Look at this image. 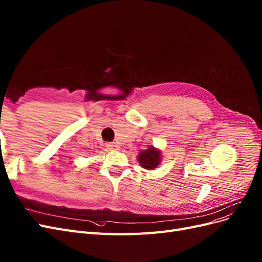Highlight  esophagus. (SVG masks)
I'll return each mask as SVG.
<instances>
[{"mask_svg":"<svg viewBox=\"0 0 262 262\" xmlns=\"http://www.w3.org/2000/svg\"><path fill=\"white\" fill-rule=\"evenodd\" d=\"M106 148H107L108 150H111V151L120 150V146L117 145V143H115V142H107V143H106Z\"/></svg>","mask_w":262,"mask_h":262,"instance_id":"1","label":"esophagus"}]
</instances>
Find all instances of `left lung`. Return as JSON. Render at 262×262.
Returning a JSON list of instances; mask_svg holds the SVG:
<instances>
[{"instance_id":"1","label":"left lung","mask_w":262,"mask_h":262,"mask_svg":"<svg viewBox=\"0 0 262 262\" xmlns=\"http://www.w3.org/2000/svg\"><path fill=\"white\" fill-rule=\"evenodd\" d=\"M139 163L142 167L147 168V170H154L160 163L161 160V152L159 150L155 149L154 147H150L149 149L141 151L138 156Z\"/></svg>"}]
</instances>
